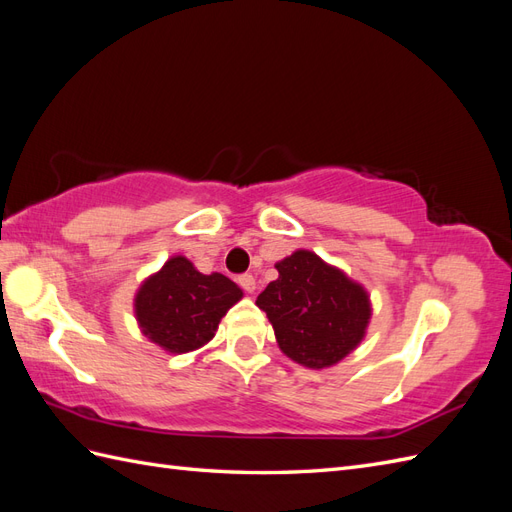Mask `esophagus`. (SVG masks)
Segmentation results:
<instances>
[{
	"label": "esophagus",
	"instance_id": "34e87169",
	"mask_svg": "<svg viewBox=\"0 0 512 512\" xmlns=\"http://www.w3.org/2000/svg\"><path fill=\"white\" fill-rule=\"evenodd\" d=\"M239 286L245 290V292H254V288H256V280H254V275L252 273H243V275H239Z\"/></svg>",
	"mask_w": 512,
	"mask_h": 512
}]
</instances>
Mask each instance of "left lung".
Returning a JSON list of instances; mask_svg holds the SVG:
<instances>
[{
  "instance_id": "left-lung-1",
  "label": "left lung",
  "mask_w": 512,
  "mask_h": 512,
  "mask_svg": "<svg viewBox=\"0 0 512 512\" xmlns=\"http://www.w3.org/2000/svg\"><path fill=\"white\" fill-rule=\"evenodd\" d=\"M275 269L280 277L258 294L256 305L273 324L286 356L322 369L359 346L371 316L359 284L307 250L277 262Z\"/></svg>"
}]
</instances>
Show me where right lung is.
Segmentation results:
<instances>
[{
  "label": "right lung",
  "instance_id": "right-lung-1",
  "mask_svg": "<svg viewBox=\"0 0 512 512\" xmlns=\"http://www.w3.org/2000/svg\"><path fill=\"white\" fill-rule=\"evenodd\" d=\"M241 297V288L226 275H203L188 258L175 256L138 290L134 312L151 342L181 354L207 344Z\"/></svg>",
  "mask_w": 512,
  "mask_h": 512
}]
</instances>
